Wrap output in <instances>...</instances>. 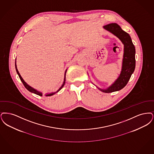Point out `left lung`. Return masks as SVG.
Listing matches in <instances>:
<instances>
[{
    "mask_svg": "<svg viewBox=\"0 0 154 154\" xmlns=\"http://www.w3.org/2000/svg\"><path fill=\"white\" fill-rule=\"evenodd\" d=\"M103 28L120 39L124 45L122 68L119 78L106 89H102L96 86L101 91L109 93L119 91L127 85L135 69L136 51L129 34L124 31L118 24L110 23L104 26Z\"/></svg>",
    "mask_w": 154,
    "mask_h": 154,
    "instance_id": "8db88e82",
    "label": "left lung"
}]
</instances>
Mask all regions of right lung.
<instances>
[{
    "label": "right lung",
    "mask_w": 154,
    "mask_h": 154,
    "mask_svg": "<svg viewBox=\"0 0 154 154\" xmlns=\"http://www.w3.org/2000/svg\"><path fill=\"white\" fill-rule=\"evenodd\" d=\"M15 69H16V71H17V74L18 75V76H19V77H20V80H21V82H22V83L23 84V85H24V86L25 87V88H26L27 90H28V91H29L30 92H31V93H33L34 94H37V95H40V96H42V93H41V92H40V91H37V90H35V89H34L33 88V87H31V86H30L29 85H27L26 83L24 81V80L23 79V78L21 77V76H20V74L19 73V72H18V69H17V64H16V60H15ZM67 70L66 69V71H65V74H64V82H63V85H62V86H61V87L59 88V89L56 91V92H54V93H50V94H48L46 95V96H51V95H54V94H55V93H57V92H59V91H60V90L63 87V86H64V85H65V83H66V72H67Z\"/></svg>",
    "instance_id": "1"
}]
</instances>
